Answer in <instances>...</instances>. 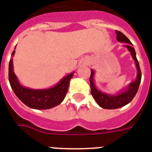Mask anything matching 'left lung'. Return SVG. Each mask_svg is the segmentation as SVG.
Returning <instances> with one entry per match:
<instances>
[{"label":"left lung","mask_w":152,"mask_h":152,"mask_svg":"<svg viewBox=\"0 0 152 152\" xmlns=\"http://www.w3.org/2000/svg\"><path fill=\"white\" fill-rule=\"evenodd\" d=\"M115 34L116 39L118 42L128 43L125 46V47L129 50V52L131 53L132 57L134 60L135 66L137 69V76L134 82H132L131 83H129L126 89L121 91L115 95H111L101 92L99 89L96 88L94 82L95 71L93 69H91V76L90 79H89L91 94L93 96L95 101L97 102V104L99 105L100 107L106 109H118V108H121L124 105L129 104L133 99L134 96L136 95L140 83H141V80H142V72H141V69H140L139 63L137 60L135 50L132 46V43L122 32L115 30Z\"/></svg>","instance_id":"obj_1"}]
</instances>
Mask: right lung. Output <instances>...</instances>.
<instances>
[{
	"mask_svg": "<svg viewBox=\"0 0 152 152\" xmlns=\"http://www.w3.org/2000/svg\"><path fill=\"white\" fill-rule=\"evenodd\" d=\"M16 48V47H15ZM15 53L13 51L12 56ZM74 72H71L62 78L54 86L49 89H34L25 87L20 83L14 72L13 60L9 62V82L15 95L23 103L34 109H48L60 105L65 98L68 91L69 81Z\"/></svg>",
	"mask_w": 152,
	"mask_h": 152,
	"instance_id": "right-lung-1",
	"label": "right lung"
}]
</instances>
